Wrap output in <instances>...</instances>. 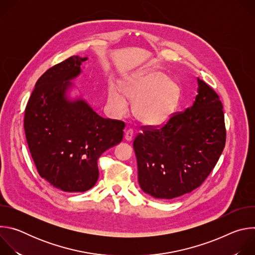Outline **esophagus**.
Listing matches in <instances>:
<instances>
[{
  "label": "esophagus",
  "mask_w": 255,
  "mask_h": 255,
  "mask_svg": "<svg viewBox=\"0 0 255 255\" xmlns=\"http://www.w3.org/2000/svg\"><path fill=\"white\" fill-rule=\"evenodd\" d=\"M133 135H134L133 130H132V129H128V130H126V132H125V139H126L127 141H131L132 138H133Z\"/></svg>",
  "instance_id": "1"
}]
</instances>
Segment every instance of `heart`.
Returning a JSON list of instances; mask_svg holds the SVG:
<instances>
[{"mask_svg": "<svg viewBox=\"0 0 255 255\" xmlns=\"http://www.w3.org/2000/svg\"><path fill=\"white\" fill-rule=\"evenodd\" d=\"M123 92L135 102L134 112L145 125L159 126L172 116L180 98L177 83L158 70H148L133 77L123 85ZM109 102L118 112L125 111V97L115 86L109 87Z\"/></svg>", "mask_w": 255, "mask_h": 255, "instance_id": "heart-1", "label": "heart"}]
</instances>
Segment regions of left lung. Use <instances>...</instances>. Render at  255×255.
Masks as SVG:
<instances>
[{
    "instance_id": "8db88e82",
    "label": "left lung",
    "mask_w": 255,
    "mask_h": 255,
    "mask_svg": "<svg viewBox=\"0 0 255 255\" xmlns=\"http://www.w3.org/2000/svg\"><path fill=\"white\" fill-rule=\"evenodd\" d=\"M192 107L172 114L162 126H142L133 142L138 183L144 193L170 200L199 188L219 159L226 142L223 105L198 79Z\"/></svg>"
}]
</instances>
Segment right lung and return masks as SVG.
Here are the masks:
<instances>
[{"label": "right lung", "mask_w": 255, "mask_h": 255, "mask_svg": "<svg viewBox=\"0 0 255 255\" xmlns=\"http://www.w3.org/2000/svg\"><path fill=\"white\" fill-rule=\"evenodd\" d=\"M87 59L74 55L47 69L25 109V135L38 173L68 193L95 186L99 157L122 141L125 128L123 121L99 116L84 100L66 97Z\"/></svg>", "instance_id": "add662e5"}]
</instances>
